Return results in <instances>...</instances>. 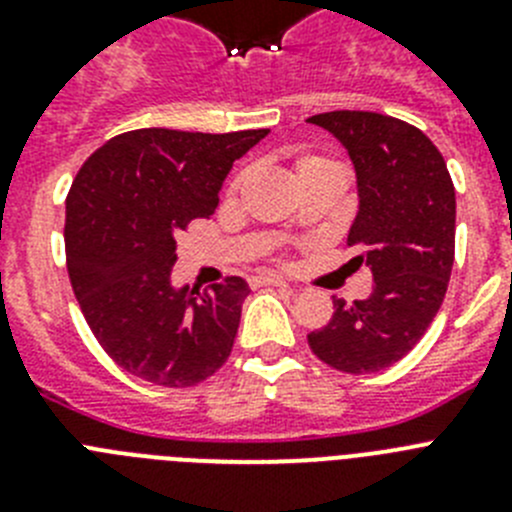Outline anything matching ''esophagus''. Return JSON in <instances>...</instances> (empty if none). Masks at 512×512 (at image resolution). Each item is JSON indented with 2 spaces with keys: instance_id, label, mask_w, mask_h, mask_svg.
Masks as SVG:
<instances>
[{
  "instance_id": "esophagus-1",
  "label": "esophagus",
  "mask_w": 512,
  "mask_h": 512,
  "mask_svg": "<svg viewBox=\"0 0 512 512\" xmlns=\"http://www.w3.org/2000/svg\"><path fill=\"white\" fill-rule=\"evenodd\" d=\"M253 284H256V287H282V289H292L287 282H284V279H277V277H259V279H253Z\"/></svg>"
}]
</instances>
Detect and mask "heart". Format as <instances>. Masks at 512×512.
I'll use <instances>...</instances> for the list:
<instances>
[{
    "label": "heart",
    "mask_w": 512,
    "mask_h": 512,
    "mask_svg": "<svg viewBox=\"0 0 512 512\" xmlns=\"http://www.w3.org/2000/svg\"><path fill=\"white\" fill-rule=\"evenodd\" d=\"M312 161H323V158H318V156H307V158H302V161H300V164H297V166L312 164ZM235 187H238V179H235V182H233V189H235Z\"/></svg>",
    "instance_id": "obj_1"
}]
</instances>
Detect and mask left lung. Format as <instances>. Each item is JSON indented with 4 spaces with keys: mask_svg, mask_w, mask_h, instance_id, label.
Wrapping results in <instances>:
<instances>
[{
    "mask_svg": "<svg viewBox=\"0 0 512 512\" xmlns=\"http://www.w3.org/2000/svg\"><path fill=\"white\" fill-rule=\"evenodd\" d=\"M336 135L359 182V215L348 246L372 266V295L343 302L307 336L312 354L346 374L397 364L425 336L454 266L456 192L441 151L410 122L379 112L336 110L307 117Z\"/></svg>",
    "mask_w": 512,
    "mask_h": 512,
    "instance_id": "left-lung-1",
    "label": "left lung"
}]
</instances>
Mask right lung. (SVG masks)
I'll use <instances>...</instances> for the list:
<instances>
[{"instance_id":"right-lung-1","label":"right lung","mask_w":512,"mask_h":512,"mask_svg":"<svg viewBox=\"0 0 512 512\" xmlns=\"http://www.w3.org/2000/svg\"><path fill=\"white\" fill-rule=\"evenodd\" d=\"M269 130L143 128L84 161L66 197V266L99 346L158 387H194L228 361L248 284L171 287L176 238L210 217L225 176Z\"/></svg>"}]
</instances>
